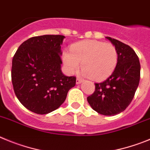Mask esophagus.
Here are the masks:
<instances>
[{
    "mask_svg": "<svg viewBox=\"0 0 150 150\" xmlns=\"http://www.w3.org/2000/svg\"><path fill=\"white\" fill-rule=\"evenodd\" d=\"M82 81H83V80H82L81 78H77V79H76V83H77V84H79V83H81Z\"/></svg>",
    "mask_w": 150,
    "mask_h": 150,
    "instance_id": "1",
    "label": "esophagus"
}]
</instances>
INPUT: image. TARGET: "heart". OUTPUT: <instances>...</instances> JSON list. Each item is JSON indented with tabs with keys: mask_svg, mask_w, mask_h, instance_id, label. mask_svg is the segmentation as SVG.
<instances>
[{
	"mask_svg": "<svg viewBox=\"0 0 150 150\" xmlns=\"http://www.w3.org/2000/svg\"><path fill=\"white\" fill-rule=\"evenodd\" d=\"M62 59L69 74L77 72L81 63L83 75L98 81L114 71L117 63V52L111 43L84 40L73 44L71 52H63Z\"/></svg>",
	"mask_w": 150,
	"mask_h": 150,
	"instance_id": "heart-1",
	"label": "heart"
}]
</instances>
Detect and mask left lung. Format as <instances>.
<instances>
[{"label":"left lung","instance_id":"obj_1","mask_svg":"<svg viewBox=\"0 0 150 150\" xmlns=\"http://www.w3.org/2000/svg\"><path fill=\"white\" fill-rule=\"evenodd\" d=\"M106 39L117 49V66L106 80L95 83V91L87 97V102L98 114L114 116L125 110L134 98L140 81L141 65L129 45L109 36Z\"/></svg>","mask_w":150,"mask_h":150}]
</instances>
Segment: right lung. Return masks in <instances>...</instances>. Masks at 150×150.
Here are the masks:
<instances>
[{
    "mask_svg": "<svg viewBox=\"0 0 150 150\" xmlns=\"http://www.w3.org/2000/svg\"><path fill=\"white\" fill-rule=\"evenodd\" d=\"M65 36L43 35L25 41L12 63V83L16 97L27 109L46 114L64 102L76 83L61 71V45Z\"/></svg>",
    "mask_w": 150,
    "mask_h": 150,
    "instance_id": "right-lung-1",
    "label": "right lung"
}]
</instances>
